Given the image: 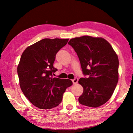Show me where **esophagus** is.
Masks as SVG:
<instances>
[{
  "instance_id": "obj_1",
  "label": "esophagus",
  "mask_w": 133,
  "mask_h": 133,
  "mask_svg": "<svg viewBox=\"0 0 133 133\" xmlns=\"http://www.w3.org/2000/svg\"><path fill=\"white\" fill-rule=\"evenodd\" d=\"M72 82H73V83L74 84H76V83H77V82H78V78H76V77L73 80H72Z\"/></svg>"
}]
</instances>
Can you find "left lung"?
<instances>
[{
  "label": "left lung",
  "mask_w": 133,
  "mask_h": 133,
  "mask_svg": "<svg viewBox=\"0 0 133 133\" xmlns=\"http://www.w3.org/2000/svg\"><path fill=\"white\" fill-rule=\"evenodd\" d=\"M68 44L79 58L83 73L78 83L83 93L81 104L97 107L111 97L118 80V58L112 46L104 39L84 36L71 39Z\"/></svg>",
  "instance_id": "obj_1"
}]
</instances>
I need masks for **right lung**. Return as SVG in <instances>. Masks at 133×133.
Listing matches in <instances>:
<instances>
[{"mask_svg":"<svg viewBox=\"0 0 133 133\" xmlns=\"http://www.w3.org/2000/svg\"><path fill=\"white\" fill-rule=\"evenodd\" d=\"M68 39H44L27 48L17 66L19 84L26 97L41 109L55 107L61 103L66 89L73 84L69 79L53 77L57 53Z\"/></svg>","mask_w":133,"mask_h":133,"instance_id":"1","label":"right lung"}]
</instances>
